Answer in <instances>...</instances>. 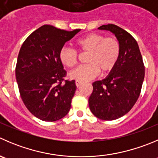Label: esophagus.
I'll use <instances>...</instances> for the list:
<instances>
[{
    "label": "esophagus",
    "instance_id": "34e87169",
    "mask_svg": "<svg viewBox=\"0 0 158 158\" xmlns=\"http://www.w3.org/2000/svg\"><path fill=\"white\" fill-rule=\"evenodd\" d=\"M82 84V82H81V81H78V80L76 81V86H77V87L80 86Z\"/></svg>",
    "mask_w": 158,
    "mask_h": 158
}]
</instances>
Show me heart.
Wrapping results in <instances>:
<instances>
[{"mask_svg": "<svg viewBox=\"0 0 158 158\" xmlns=\"http://www.w3.org/2000/svg\"><path fill=\"white\" fill-rule=\"evenodd\" d=\"M79 52H88L86 65L78 67L69 73L71 79L86 81L102 73H109L116 66L120 59L121 46L117 38L106 37L98 33H90L78 38L75 42ZM59 60L68 68H73L78 62V53L69 47L61 48Z\"/></svg>", "mask_w": 158, "mask_h": 158, "instance_id": "1", "label": "heart"}]
</instances>
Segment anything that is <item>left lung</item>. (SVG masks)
Here are the masks:
<instances>
[{"mask_svg":"<svg viewBox=\"0 0 158 158\" xmlns=\"http://www.w3.org/2000/svg\"><path fill=\"white\" fill-rule=\"evenodd\" d=\"M98 29L113 32L120 42L121 52L110 75L93 83L89 106L99 119L113 120L124 116L137 102L144 79V65L137 41L127 31L113 24Z\"/></svg>","mask_w":158,"mask_h":158,"instance_id":"left-lung-1","label":"left lung"}]
</instances>
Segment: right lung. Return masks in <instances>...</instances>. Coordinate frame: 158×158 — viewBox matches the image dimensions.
Segmentation results:
<instances>
[{
  "label": "right lung",
  "mask_w": 158,
  "mask_h": 158,
  "mask_svg": "<svg viewBox=\"0 0 158 158\" xmlns=\"http://www.w3.org/2000/svg\"><path fill=\"white\" fill-rule=\"evenodd\" d=\"M79 31L45 24L32 32L21 47L15 69L20 96L27 110L43 121L60 120L71 108L76 85L75 80H65L67 73L59 54Z\"/></svg>",
  "instance_id": "add662e5"
}]
</instances>
